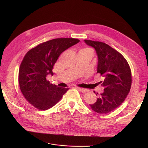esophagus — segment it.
Segmentation results:
<instances>
[{
	"label": "esophagus",
	"mask_w": 148,
	"mask_h": 148,
	"mask_svg": "<svg viewBox=\"0 0 148 148\" xmlns=\"http://www.w3.org/2000/svg\"><path fill=\"white\" fill-rule=\"evenodd\" d=\"M77 88L80 92H82V93H86V92H87L88 91V90H87V89H84V88H79V87H77Z\"/></svg>",
	"instance_id": "esophagus-1"
}]
</instances>
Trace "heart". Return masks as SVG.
Listing matches in <instances>:
<instances>
[{"label": "heart", "mask_w": 148, "mask_h": 148, "mask_svg": "<svg viewBox=\"0 0 148 148\" xmlns=\"http://www.w3.org/2000/svg\"><path fill=\"white\" fill-rule=\"evenodd\" d=\"M79 53H87V54H93V50L92 49L89 47H85L81 49L79 51Z\"/></svg>", "instance_id": "1"}]
</instances>
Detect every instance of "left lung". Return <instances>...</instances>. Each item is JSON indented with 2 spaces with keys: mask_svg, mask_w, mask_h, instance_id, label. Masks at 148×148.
<instances>
[{
  "mask_svg": "<svg viewBox=\"0 0 148 148\" xmlns=\"http://www.w3.org/2000/svg\"><path fill=\"white\" fill-rule=\"evenodd\" d=\"M84 41L97 52L98 58L97 73L102 77L99 84L104 88L97 102L90 104V106L98 114H107L118 108L130 91L131 69L124 57L107 44L90 40Z\"/></svg>",
  "mask_w": 148,
  "mask_h": 148,
  "instance_id": "left-lung-1",
  "label": "left lung"
}]
</instances>
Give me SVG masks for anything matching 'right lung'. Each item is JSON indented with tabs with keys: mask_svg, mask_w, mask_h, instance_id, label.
Wrapping results in <instances>:
<instances>
[{
	"mask_svg": "<svg viewBox=\"0 0 148 148\" xmlns=\"http://www.w3.org/2000/svg\"><path fill=\"white\" fill-rule=\"evenodd\" d=\"M74 38H58L40 43L25 56L19 68L18 84L26 99L40 111L50 109L69 88L58 87L46 77L53 75V66L60 55L78 43Z\"/></svg>",
	"mask_w": 148,
	"mask_h": 148,
	"instance_id": "add662e5",
	"label": "right lung"
}]
</instances>
